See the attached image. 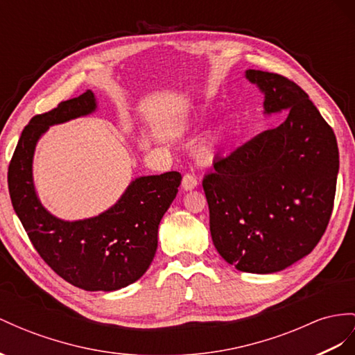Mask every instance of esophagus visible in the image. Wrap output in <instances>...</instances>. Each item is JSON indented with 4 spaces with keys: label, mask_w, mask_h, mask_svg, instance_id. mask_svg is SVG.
<instances>
[{
    "label": "esophagus",
    "mask_w": 355,
    "mask_h": 355,
    "mask_svg": "<svg viewBox=\"0 0 355 355\" xmlns=\"http://www.w3.org/2000/svg\"><path fill=\"white\" fill-rule=\"evenodd\" d=\"M196 184H198V181L193 174H186L183 177V181H181V186H183L184 190H192L196 187Z\"/></svg>",
    "instance_id": "1"
}]
</instances>
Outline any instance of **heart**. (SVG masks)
Wrapping results in <instances>:
<instances>
[{
	"label": "heart",
	"mask_w": 355,
	"mask_h": 355,
	"mask_svg": "<svg viewBox=\"0 0 355 355\" xmlns=\"http://www.w3.org/2000/svg\"><path fill=\"white\" fill-rule=\"evenodd\" d=\"M213 151H214V150H213V147H210V148H207V153H208V154H213Z\"/></svg>",
	"instance_id": "1"
}]
</instances>
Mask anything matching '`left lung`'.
<instances>
[{
	"instance_id": "left-lung-1",
	"label": "left lung",
	"mask_w": 355,
	"mask_h": 355,
	"mask_svg": "<svg viewBox=\"0 0 355 355\" xmlns=\"http://www.w3.org/2000/svg\"><path fill=\"white\" fill-rule=\"evenodd\" d=\"M264 115L285 121L214 160L202 186L220 257L240 271L271 275L307 257L329 225L339 172L331 127L293 80L249 69Z\"/></svg>"
}]
</instances>
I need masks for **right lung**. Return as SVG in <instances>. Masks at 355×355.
Segmentation results:
<instances>
[{"label":"right lung","instance_id":"obj_1","mask_svg":"<svg viewBox=\"0 0 355 355\" xmlns=\"http://www.w3.org/2000/svg\"><path fill=\"white\" fill-rule=\"evenodd\" d=\"M91 89L31 118L8 166L15 213L43 261L69 284L112 293L132 285L148 270L157 250L159 225L178 193L181 174L144 175L130 181L118 201L97 216L64 220L48 211L35 192L33 159L49 127L97 111Z\"/></svg>","mask_w":355,"mask_h":355}]
</instances>
